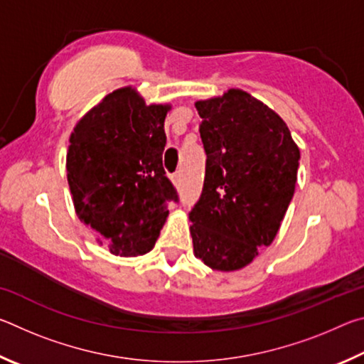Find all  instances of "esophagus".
I'll return each mask as SVG.
<instances>
[{
	"instance_id": "34e87169",
	"label": "esophagus",
	"mask_w": 364,
	"mask_h": 364,
	"mask_svg": "<svg viewBox=\"0 0 364 364\" xmlns=\"http://www.w3.org/2000/svg\"><path fill=\"white\" fill-rule=\"evenodd\" d=\"M171 180H173V183L176 184V186H181V181H183L181 171H176V173L173 175V178H171Z\"/></svg>"
}]
</instances>
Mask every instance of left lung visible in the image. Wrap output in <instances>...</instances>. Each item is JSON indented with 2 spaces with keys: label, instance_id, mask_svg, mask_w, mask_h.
I'll use <instances>...</instances> for the list:
<instances>
[{
  "label": "left lung",
  "instance_id": "8db88e82",
  "mask_svg": "<svg viewBox=\"0 0 364 364\" xmlns=\"http://www.w3.org/2000/svg\"><path fill=\"white\" fill-rule=\"evenodd\" d=\"M205 178L189 212L196 255L220 271L249 264L278 234L300 152L278 114L241 90L196 102Z\"/></svg>",
  "mask_w": 364,
  "mask_h": 364
}]
</instances>
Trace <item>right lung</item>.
<instances>
[{
  "label": "right lung",
  "mask_w": 364,
  "mask_h": 364,
  "mask_svg": "<svg viewBox=\"0 0 364 364\" xmlns=\"http://www.w3.org/2000/svg\"><path fill=\"white\" fill-rule=\"evenodd\" d=\"M168 106H146L132 88L107 95L73 128L67 180L78 218L106 237L110 252H149L178 202L162 154Z\"/></svg>",
  "instance_id": "right-lung-1"
}]
</instances>
